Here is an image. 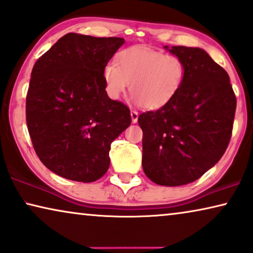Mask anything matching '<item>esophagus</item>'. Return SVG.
Returning a JSON list of instances; mask_svg holds the SVG:
<instances>
[{
  "label": "esophagus",
  "mask_w": 253,
  "mask_h": 253,
  "mask_svg": "<svg viewBox=\"0 0 253 253\" xmlns=\"http://www.w3.org/2000/svg\"><path fill=\"white\" fill-rule=\"evenodd\" d=\"M131 120H132V123H137L138 121V112L137 110H131Z\"/></svg>",
  "instance_id": "34e87169"
}]
</instances>
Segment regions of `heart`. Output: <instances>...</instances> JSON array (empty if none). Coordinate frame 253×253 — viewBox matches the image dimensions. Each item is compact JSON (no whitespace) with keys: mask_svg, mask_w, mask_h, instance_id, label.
<instances>
[{"mask_svg":"<svg viewBox=\"0 0 253 253\" xmlns=\"http://www.w3.org/2000/svg\"><path fill=\"white\" fill-rule=\"evenodd\" d=\"M184 78L185 65L181 58L143 47L124 49L117 63L109 62L103 69L110 99H120L131 84V94L147 109H158L170 101L182 88Z\"/></svg>","mask_w":253,"mask_h":253,"instance_id":"obj_1","label":"heart"}]
</instances>
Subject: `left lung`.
I'll return each instance as SVG.
<instances>
[{
  "label": "left lung",
  "instance_id": "1",
  "mask_svg": "<svg viewBox=\"0 0 253 253\" xmlns=\"http://www.w3.org/2000/svg\"><path fill=\"white\" fill-rule=\"evenodd\" d=\"M169 51L185 65L182 88L161 108L141 113L138 123L145 174L159 185L177 186L197 181L222 158L236 95L227 71L205 50L174 46Z\"/></svg>",
  "mask_w": 253,
  "mask_h": 253
}]
</instances>
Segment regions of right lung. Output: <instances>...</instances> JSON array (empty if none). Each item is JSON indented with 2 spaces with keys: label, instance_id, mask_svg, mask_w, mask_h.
<instances>
[{
  "label": "right lung",
  "instance_id": "add662e5",
  "mask_svg": "<svg viewBox=\"0 0 253 253\" xmlns=\"http://www.w3.org/2000/svg\"><path fill=\"white\" fill-rule=\"evenodd\" d=\"M123 38L68 33L38 58L26 95V124L48 169L89 183L108 170L110 144L131 124L130 109L108 98L103 69Z\"/></svg>",
  "mask_w": 253,
  "mask_h": 253
}]
</instances>
